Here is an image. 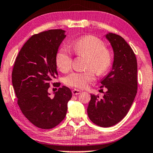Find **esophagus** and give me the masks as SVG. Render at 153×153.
<instances>
[{"label":"esophagus","mask_w":153,"mask_h":153,"mask_svg":"<svg viewBox=\"0 0 153 153\" xmlns=\"http://www.w3.org/2000/svg\"><path fill=\"white\" fill-rule=\"evenodd\" d=\"M81 93V91L79 90V89H73L72 91V94L73 95H78L79 94Z\"/></svg>","instance_id":"obj_1"}]
</instances>
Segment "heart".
Instances as JSON below:
<instances>
[{"label":"heart","instance_id":"b5f03b06","mask_svg":"<svg viewBox=\"0 0 153 153\" xmlns=\"http://www.w3.org/2000/svg\"><path fill=\"white\" fill-rule=\"evenodd\" d=\"M71 48L78 55L87 56L86 68H91L98 75L105 73L112 64V56L105 49L102 40L93 36H86L71 44ZM56 64L62 72H68L72 65V56L66 49L62 48L56 55ZM95 80L94 71L73 72L65 78V83L71 87L85 88Z\"/></svg>","mask_w":153,"mask_h":153}]
</instances>
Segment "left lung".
<instances>
[{
  "label": "left lung",
  "instance_id": "1",
  "mask_svg": "<svg viewBox=\"0 0 153 153\" xmlns=\"http://www.w3.org/2000/svg\"><path fill=\"white\" fill-rule=\"evenodd\" d=\"M113 50L111 70L101 83L107 89L103 99L91 94L87 108L89 119L96 125L109 127L127 115L137 93V61L123 38L108 33L104 36Z\"/></svg>",
  "mask_w": 153,
  "mask_h": 153
}]
</instances>
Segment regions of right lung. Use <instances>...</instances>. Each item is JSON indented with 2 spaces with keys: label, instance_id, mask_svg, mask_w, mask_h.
Returning <instances> with one entry per match:
<instances>
[{
  "label": "right lung",
  "instance_id": "obj_1",
  "mask_svg": "<svg viewBox=\"0 0 153 153\" xmlns=\"http://www.w3.org/2000/svg\"><path fill=\"white\" fill-rule=\"evenodd\" d=\"M62 29L49 30L32 36L24 45L14 64L12 82L22 113L40 129H52L65 118L72 97L66 86L50 97V82L58 75L56 55L66 38ZM53 83L59 87L60 83Z\"/></svg>",
  "mask_w": 153,
  "mask_h": 153
}]
</instances>
